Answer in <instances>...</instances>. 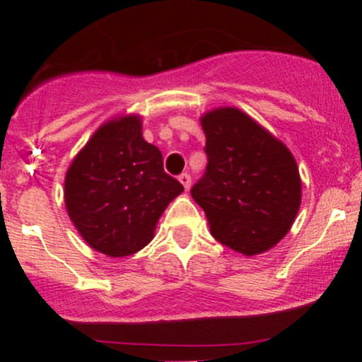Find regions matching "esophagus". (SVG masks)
<instances>
[{
	"label": "esophagus",
	"mask_w": 362,
	"mask_h": 362,
	"mask_svg": "<svg viewBox=\"0 0 362 362\" xmlns=\"http://www.w3.org/2000/svg\"><path fill=\"white\" fill-rule=\"evenodd\" d=\"M178 180H180V184L184 185L185 190L190 189V184H192V182H190L189 173H180V175H178Z\"/></svg>",
	"instance_id": "34e87169"
}]
</instances>
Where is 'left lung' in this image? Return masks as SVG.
<instances>
[{"label":"left lung","mask_w":362,"mask_h":362,"mask_svg":"<svg viewBox=\"0 0 362 362\" xmlns=\"http://www.w3.org/2000/svg\"><path fill=\"white\" fill-rule=\"evenodd\" d=\"M207 167L190 190L211 235L243 255L267 252L288 235L301 204V178L291 151L235 107L201 117Z\"/></svg>","instance_id":"obj_1"}]
</instances>
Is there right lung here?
I'll list each match as a JSON object with an SVG mask.
<instances>
[{"mask_svg": "<svg viewBox=\"0 0 362 362\" xmlns=\"http://www.w3.org/2000/svg\"><path fill=\"white\" fill-rule=\"evenodd\" d=\"M184 187L143 138L139 115H119L95 131L66 172L64 202L93 250L127 257L151 242L160 216Z\"/></svg>", "mask_w": 362, "mask_h": 362, "instance_id": "add662e5", "label": "right lung"}]
</instances>
